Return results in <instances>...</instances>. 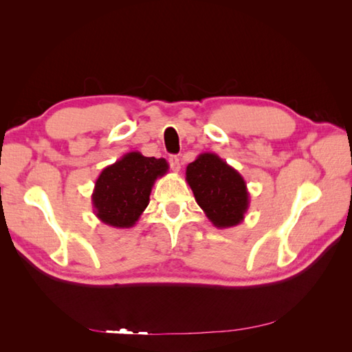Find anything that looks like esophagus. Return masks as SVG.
<instances>
[{"instance_id":"1","label":"esophagus","mask_w":352,"mask_h":352,"mask_svg":"<svg viewBox=\"0 0 352 352\" xmlns=\"http://www.w3.org/2000/svg\"><path fill=\"white\" fill-rule=\"evenodd\" d=\"M169 164H170V168L174 169V170H180V168H182V164H180V159H178V155H170L169 157Z\"/></svg>"}]
</instances>
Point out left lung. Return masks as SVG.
<instances>
[{"instance_id": "left-lung-1", "label": "left lung", "mask_w": 352, "mask_h": 352, "mask_svg": "<svg viewBox=\"0 0 352 352\" xmlns=\"http://www.w3.org/2000/svg\"><path fill=\"white\" fill-rule=\"evenodd\" d=\"M186 182L216 228L236 227L250 207L243 177L218 154L203 153L186 168Z\"/></svg>"}]
</instances>
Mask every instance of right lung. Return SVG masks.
<instances>
[{
	"instance_id": "add662e5",
	"label": "right lung",
	"mask_w": 352,
	"mask_h": 352,
	"mask_svg": "<svg viewBox=\"0 0 352 352\" xmlns=\"http://www.w3.org/2000/svg\"><path fill=\"white\" fill-rule=\"evenodd\" d=\"M169 169L164 159L145 157L139 151L124 154L101 170L92 193L94 213L113 228H131L149 204L157 178Z\"/></svg>"
}]
</instances>
